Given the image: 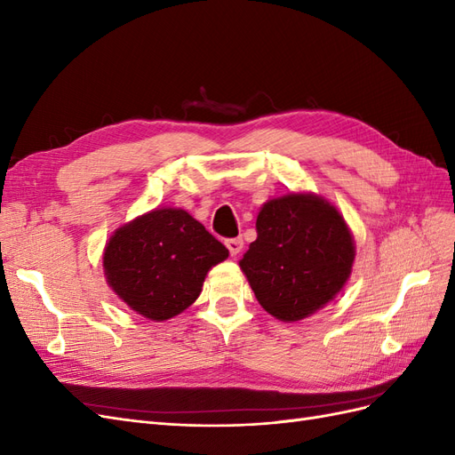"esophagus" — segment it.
Here are the masks:
<instances>
[{
  "label": "esophagus",
  "instance_id": "34e87169",
  "mask_svg": "<svg viewBox=\"0 0 455 455\" xmlns=\"http://www.w3.org/2000/svg\"><path fill=\"white\" fill-rule=\"evenodd\" d=\"M226 246H228L229 254H231L233 258H235V256H239V254H241V251H243V239H241V237L228 239V241H226Z\"/></svg>",
  "mask_w": 455,
  "mask_h": 455
}]
</instances>
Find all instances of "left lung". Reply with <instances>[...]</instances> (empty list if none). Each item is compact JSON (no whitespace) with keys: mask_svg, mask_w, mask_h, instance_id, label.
<instances>
[{"mask_svg":"<svg viewBox=\"0 0 455 455\" xmlns=\"http://www.w3.org/2000/svg\"><path fill=\"white\" fill-rule=\"evenodd\" d=\"M258 237L239 266L259 306L298 323L330 304L351 277L355 239L341 212L311 191L261 204Z\"/></svg>","mask_w":455,"mask_h":455,"instance_id":"obj_1","label":"left lung"}]
</instances>
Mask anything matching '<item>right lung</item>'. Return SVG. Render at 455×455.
I'll list each match as a JSON object with an SVG mask.
<instances>
[{
	"label": "right lung",
	"mask_w": 455,
	"mask_h": 455,
	"mask_svg": "<svg viewBox=\"0 0 455 455\" xmlns=\"http://www.w3.org/2000/svg\"><path fill=\"white\" fill-rule=\"evenodd\" d=\"M229 251L184 209L161 206L114 231L102 267L109 288L144 319L163 323L199 298Z\"/></svg>",
	"instance_id": "obj_1"
}]
</instances>
